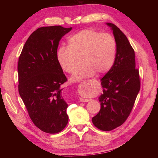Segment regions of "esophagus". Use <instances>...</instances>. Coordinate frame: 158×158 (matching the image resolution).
Segmentation results:
<instances>
[{
	"mask_svg": "<svg viewBox=\"0 0 158 158\" xmlns=\"http://www.w3.org/2000/svg\"><path fill=\"white\" fill-rule=\"evenodd\" d=\"M80 101L81 102H89L90 99H84V98H80Z\"/></svg>",
	"mask_w": 158,
	"mask_h": 158,
	"instance_id": "obj_1",
	"label": "esophagus"
}]
</instances>
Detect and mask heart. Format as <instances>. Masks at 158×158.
Segmentation results:
<instances>
[{
	"label": "heart",
	"instance_id": "heart-1",
	"mask_svg": "<svg viewBox=\"0 0 158 158\" xmlns=\"http://www.w3.org/2000/svg\"><path fill=\"white\" fill-rule=\"evenodd\" d=\"M116 55L117 43L111 34L84 30L69 38L68 47H60L56 59L62 69L71 74L76 71L82 57L84 63L72 78L73 82H80L96 72L99 74L107 73L113 66Z\"/></svg>",
	"mask_w": 158,
	"mask_h": 158
}]
</instances>
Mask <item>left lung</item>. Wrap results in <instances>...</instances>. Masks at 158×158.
<instances>
[{"label": "left lung", "mask_w": 158, "mask_h": 158, "mask_svg": "<svg viewBox=\"0 0 158 158\" xmlns=\"http://www.w3.org/2000/svg\"><path fill=\"white\" fill-rule=\"evenodd\" d=\"M117 43V55L112 68L101 79L103 94L99 97V112L92 118L95 127L109 131L125 122L140 91L139 71L135 54L127 37L113 23H107Z\"/></svg>", "instance_id": "obj_1"}]
</instances>
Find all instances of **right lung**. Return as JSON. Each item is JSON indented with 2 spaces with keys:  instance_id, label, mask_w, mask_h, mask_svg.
Instances as JSON below:
<instances>
[{
  "instance_id": "1",
  "label": "right lung",
  "mask_w": 158,
  "mask_h": 158,
  "mask_svg": "<svg viewBox=\"0 0 158 158\" xmlns=\"http://www.w3.org/2000/svg\"><path fill=\"white\" fill-rule=\"evenodd\" d=\"M72 27H41L26 41L18 64V91L34 125L49 134L62 131L69 121L68 104L61 85L67 81L56 59L59 41Z\"/></svg>"
}]
</instances>
